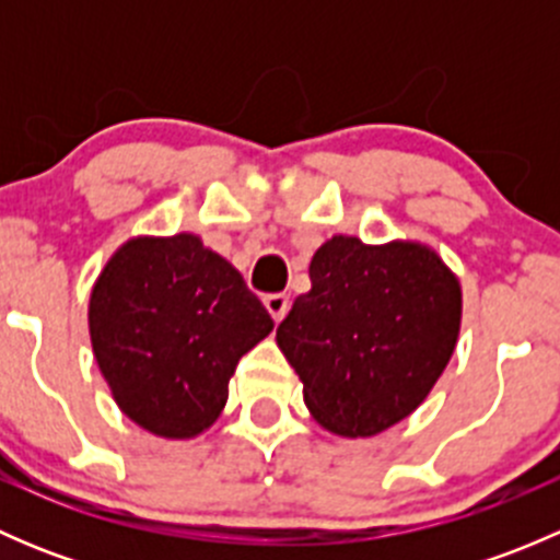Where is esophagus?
Wrapping results in <instances>:
<instances>
[{"label": "esophagus", "instance_id": "obj_1", "mask_svg": "<svg viewBox=\"0 0 560 560\" xmlns=\"http://www.w3.org/2000/svg\"><path fill=\"white\" fill-rule=\"evenodd\" d=\"M265 308H268L270 316H273L276 322H281L290 312V295H284V292H273V295H265Z\"/></svg>", "mask_w": 560, "mask_h": 560}]
</instances>
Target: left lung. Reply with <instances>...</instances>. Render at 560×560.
Wrapping results in <instances>:
<instances>
[{
	"label": "left lung",
	"mask_w": 560,
	"mask_h": 560,
	"mask_svg": "<svg viewBox=\"0 0 560 560\" xmlns=\"http://www.w3.org/2000/svg\"><path fill=\"white\" fill-rule=\"evenodd\" d=\"M312 292L292 303L276 341L319 425L374 436L436 385L460 330V284L420 244L365 246L336 235L316 248Z\"/></svg>",
	"instance_id": "1"
}]
</instances>
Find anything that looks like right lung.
Wrapping results in <instances>:
<instances>
[{"label":"right lung","mask_w":560,"mask_h":560,"mask_svg":"<svg viewBox=\"0 0 560 560\" xmlns=\"http://www.w3.org/2000/svg\"><path fill=\"white\" fill-rule=\"evenodd\" d=\"M94 358L129 420L165 439L206 431L235 365L273 319L244 276L195 235L135 238L89 303Z\"/></svg>","instance_id":"obj_1"}]
</instances>
